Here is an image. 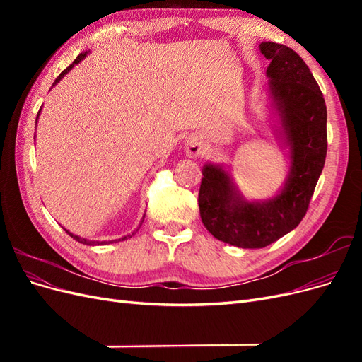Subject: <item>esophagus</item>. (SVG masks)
I'll return each instance as SVG.
<instances>
[{"mask_svg": "<svg viewBox=\"0 0 362 362\" xmlns=\"http://www.w3.org/2000/svg\"><path fill=\"white\" fill-rule=\"evenodd\" d=\"M202 152V146L196 140H192L187 144V156L189 157H199Z\"/></svg>", "mask_w": 362, "mask_h": 362, "instance_id": "esophagus-1", "label": "esophagus"}]
</instances>
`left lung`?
<instances>
[{
	"label": "left lung",
	"mask_w": 362,
	"mask_h": 362,
	"mask_svg": "<svg viewBox=\"0 0 362 362\" xmlns=\"http://www.w3.org/2000/svg\"><path fill=\"white\" fill-rule=\"evenodd\" d=\"M270 64L266 75L276 108L284 144L290 148V170L275 198L246 201L223 166L206 163L199 189L204 226L217 240L243 249H261L300 223L325 166L326 104L319 84L298 52L275 42H262Z\"/></svg>",
	"instance_id": "8db88e82"
}]
</instances>
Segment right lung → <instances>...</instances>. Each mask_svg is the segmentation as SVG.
<instances>
[{
    "instance_id": "right-lung-1",
    "label": "right lung",
    "mask_w": 362,
    "mask_h": 362,
    "mask_svg": "<svg viewBox=\"0 0 362 362\" xmlns=\"http://www.w3.org/2000/svg\"><path fill=\"white\" fill-rule=\"evenodd\" d=\"M87 54H89V52H81L80 54V56L78 57H76L75 60H74V63L72 64H69V66L66 68V69H64L59 76H57V78H56V81H54V84L52 86H56L62 78H63V76L64 75H66L74 66H75V64H78L86 56H87ZM37 117H39V115H37ZM36 122H37V119H36ZM144 218H145V216L144 217H141V222H144ZM141 225V223H140ZM64 231H66V229H64ZM136 231H137V229H136ZM74 240H76V242H78V243H83V245H87V246H96V245H107V243H113V242H120V240H125V238H128V237H131V235H134V233L133 234H129V235H125V237H122V238H119V240H112V242H90V240H87V238H81V237H78V235H74L72 233H69V231H66Z\"/></svg>"
}]
</instances>
